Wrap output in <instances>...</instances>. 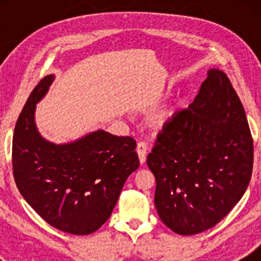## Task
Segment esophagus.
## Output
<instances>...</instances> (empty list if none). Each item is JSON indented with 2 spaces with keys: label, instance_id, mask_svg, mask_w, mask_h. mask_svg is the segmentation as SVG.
I'll use <instances>...</instances> for the list:
<instances>
[{
  "label": "esophagus",
  "instance_id": "1",
  "mask_svg": "<svg viewBox=\"0 0 261 261\" xmlns=\"http://www.w3.org/2000/svg\"><path fill=\"white\" fill-rule=\"evenodd\" d=\"M137 153L139 155V160H140L141 164H145L146 162V153H147V146H146L145 142H138L137 145Z\"/></svg>",
  "mask_w": 261,
  "mask_h": 261
}]
</instances>
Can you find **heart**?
<instances>
[{"label":"heart","instance_id":"heart-1","mask_svg":"<svg viewBox=\"0 0 261 261\" xmlns=\"http://www.w3.org/2000/svg\"><path fill=\"white\" fill-rule=\"evenodd\" d=\"M171 117V113H160V114H156V115H153L152 119H151V122L153 123V126L155 127H160L163 126L164 123L166 122L167 120H169Z\"/></svg>","mask_w":261,"mask_h":261}]
</instances>
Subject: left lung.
Wrapping results in <instances>:
<instances>
[{"mask_svg": "<svg viewBox=\"0 0 261 261\" xmlns=\"http://www.w3.org/2000/svg\"><path fill=\"white\" fill-rule=\"evenodd\" d=\"M253 152L237 91L223 71L209 70L194 102L163 128L147 155L160 220L180 235L219 223L248 187Z\"/></svg>", "mask_w": 261, "mask_h": 261, "instance_id": "1", "label": "left lung"}]
</instances>
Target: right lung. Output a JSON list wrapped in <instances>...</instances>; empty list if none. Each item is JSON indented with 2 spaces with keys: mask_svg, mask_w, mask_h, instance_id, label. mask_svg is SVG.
Instances as JSON below:
<instances>
[{
  "mask_svg": "<svg viewBox=\"0 0 261 261\" xmlns=\"http://www.w3.org/2000/svg\"><path fill=\"white\" fill-rule=\"evenodd\" d=\"M55 80L48 74L31 92L13 137V174L20 194L57 229L88 235L109 219L128 176L139 167L130 137L96 130L70 144L39 134L35 105Z\"/></svg>",
  "mask_w": 261,
  "mask_h": 261,
  "instance_id": "obj_1",
  "label": "right lung"
}]
</instances>
